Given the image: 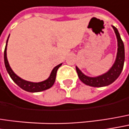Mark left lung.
Listing matches in <instances>:
<instances>
[{
    "mask_svg": "<svg viewBox=\"0 0 129 129\" xmlns=\"http://www.w3.org/2000/svg\"><path fill=\"white\" fill-rule=\"evenodd\" d=\"M112 27L116 34V36L117 38V45H118L117 54L115 63L107 73L101 76L97 77H90L86 76L81 72V71L77 67H76L77 72L80 80L86 85L93 86V87H103V86H109L117 79V77L120 76L123 70L124 60H125L124 44L120 38V35L118 32V30L117 29L116 27L113 26Z\"/></svg>",
    "mask_w": 129,
    "mask_h": 129,
    "instance_id": "8db88e82",
    "label": "left lung"
}]
</instances>
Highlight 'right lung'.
Wrapping results in <instances>:
<instances>
[{"label":"right lung","mask_w":129,"mask_h":129,"mask_svg":"<svg viewBox=\"0 0 129 129\" xmlns=\"http://www.w3.org/2000/svg\"><path fill=\"white\" fill-rule=\"evenodd\" d=\"M7 42H8V39L6 41V47H5V50H4V63H5V66H6V70H7L9 76L11 77V78L12 79V80L18 85L19 87L23 88V90H25L26 91H29V92H38V91H44V90H46L48 88H51L53 86V84L54 83L57 71L59 69V67L61 66V64H59L58 66H55L53 69L52 72L49 77L47 80H44L43 82L31 83V82L24 80L21 79L20 77H19L18 75H16L14 73V72L12 70L11 67L9 66V64L8 60H7V57H6V46H7Z\"/></svg>","instance_id":"obj_1"}]
</instances>
